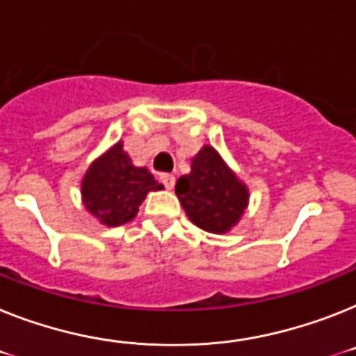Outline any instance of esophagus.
<instances>
[{
    "label": "esophagus",
    "mask_w": 356,
    "mask_h": 356,
    "mask_svg": "<svg viewBox=\"0 0 356 356\" xmlns=\"http://www.w3.org/2000/svg\"><path fill=\"white\" fill-rule=\"evenodd\" d=\"M161 183L168 188V190H172L173 184H175V177H173L172 173H163V175H161Z\"/></svg>",
    "instance_id": "esophagus-1"
}]
</instances>
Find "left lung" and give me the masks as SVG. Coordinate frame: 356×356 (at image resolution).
I'll use <instances>...</instances> for the list:
<instances>
[{
	"label": "left lung",
	"instance_id": "obj_1",
	"mask_svg": "<svg viewBox=\"0 0 356 356\" xmlns=\"http://www.w3.org/2000/svg\"><path fill=\"white\" fill-rule=\"evenodd\" d=\"M175 193L195 226L226 234L243 217L250 192L213 146H202L192 159V172L179 177Z\"/></svg>",
	"mask_w": 356,
	"mask_h": 356
}]
</instances>
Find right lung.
<instances>
[{"label": "right lung", "mask_w": 356, "mask_h": 356, "mask_svg": "<svg viewBox=\"0 0 356 356\" xmlns=\"http://www.w3.org/2000/svg\"><path fill=\"white\" fill-rule=\"evenodd\" d=\"M157 190H163V184L146 168L134 166L121 141L95 159L81 181L85 208L106 226L132 220L148 192Z\"/></svg>", "instance_id": "obj_1"}]
</instances>
